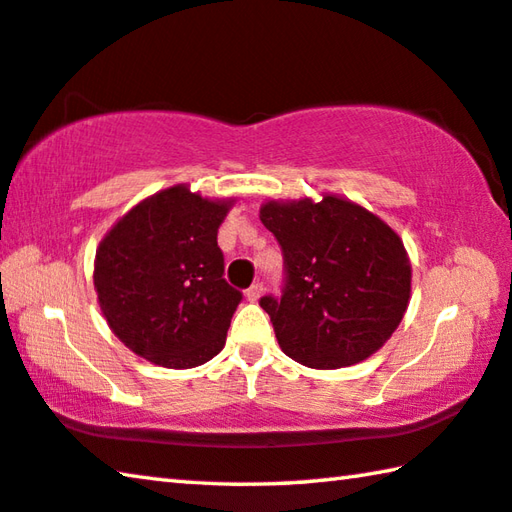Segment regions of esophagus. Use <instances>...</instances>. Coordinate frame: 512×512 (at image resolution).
<instances>
[{"label": "esophagus", "mask_w": 512, "mask_h": 512, "mask_svg": "<svg viewBox=\"0 0 512 512\" xmlns=\"http://www.w3.org/2000/svg\"><path fill=\"white\" fill-rule=\"evenodd\" d=\"M262 293H264V284L257 282V284H253V287L246 291V300L248 302H257L259 298H262Z\"/></svg>", "instance_id": "obj_1"}]
</instances>
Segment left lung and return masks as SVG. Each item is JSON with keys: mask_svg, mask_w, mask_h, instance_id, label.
<instances>
[{"mask_svg": "<svg viewBox=\"0 0 512 512\" xmlns=\"http://www.w3.org/2000/svg\"><path fill=\"white\" fill-rule=\"evenodd\" d=\"M259 219L280 244L287 275L282 296L259 305L287 357L334 370L391 339L411 300V262L391 225L334 194L268 201Z\"/></svg>", "mask_w": 512, "mask_h": 512, "instance_id": "8db88e82", "label": "left lung"}]
</instances>
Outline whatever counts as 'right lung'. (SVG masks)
Listing matches in <instances>:
<instances>
[{"label": "right lung", "instance_id": "add662e5", "mask_svg": "<svg viewBox=\"0 0 512 512\" xmlns=\"http://www.w3.org/2000/svg\"><path fill=\"white\" fill-rule=\"evenodd\" d=\"M230 201L187 185L144 198L101 239L99 307L128 350L164 368H194L223 350L241 293L223 280L216 232Z\"/></svg>", "mask_w": 512, "mask_h": 512}]
</instances>
